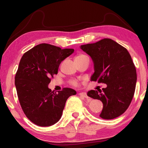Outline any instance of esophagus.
Wrapping results in <instances>:
<instances>
[{"label": "esophagus", "instance_id": "34e87169", "mask_svg": "<svg viewBox=\"0 0 148 148\" xmlns=\"http://www.w3.org/2000/svg\"><path fill=\"white\" fill-rule=\"evenodd\" d=\"M87 79H88V77L86 75H84V76H82L81 78H80V80L82 81V82H87Z\"/></svg>", "mask_w": 148, "mask_h": 148}]
</instances>
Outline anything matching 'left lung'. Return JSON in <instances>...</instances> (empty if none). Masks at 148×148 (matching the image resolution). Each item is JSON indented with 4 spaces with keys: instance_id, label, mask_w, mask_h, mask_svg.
Wrapping results in <instances>:
<instances>
[{
    "instance_id": "8db88e82",
    "label": "left lung",
    "mask_w": 148,
    "mask_h": 148,
    "mask_svg": "<svg viewBox=\"0 0 148 148\" xmlns=\"http://www.w3.org/2000/svg\"><path fill=\"white\" fill-rule=\"evenodd\" d=\"M70 49L41 44L22 56L15 77L17 96L30 121L40 127L53 125L61 118L70 88L48 87L51 77L58 72L61 62L71 56Z\"/></svg>"
}]
</instances>
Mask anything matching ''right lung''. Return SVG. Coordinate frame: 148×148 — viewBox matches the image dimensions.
<instances>
[{
	"label": "right lung",
	"mask_w": 148,
	"mask_h": 148,
	"mask_svg": "<svg viewBox=\"0 0 148 148\" xmlns=\"http://www.w3.org/2000/svg\"><path fill=\"white\" fill-rule=\"evenodd\" d=\"M81 49L93 62L91 80L98 79V83L105 84L89 94L90 97L103 104L100 117L112 119L121 116L131 104L137 79L136 69L128 51L109 38L82 45Z\"/></svg>",
	"instance_id": "1"
}]
</instances>
